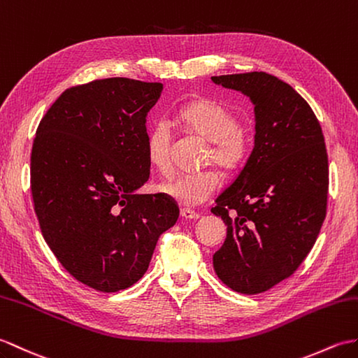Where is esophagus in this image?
I'll return each instance as SVG.
<instances>
[{"mask_svg":"<svg viewBox=\"0 0 358 358\" xmlns=\"http://www.w3.org/2000/svg\"><path fill=\"white\" fill-rule=\"evenodd\" d=\"M180 215L185 220H198L199 218V215L196 212H194V210H190V209H181Z\"/></svg>","mask_w":358,"mask_h":358,"instance_id":"obj_1","label":"esophagus"}]
</instances>
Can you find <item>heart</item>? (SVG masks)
<instances>
[{
  "label": "heart",
  "mask_w": 358,
  "mask_h": 358,
  "mask_svg": "<svg viewBox=\"0 0 358 358\" xmlns=\"http://www.w3.org/2000/svg\"><path fill=\"white\" fill-rule=\"evenodd\" d=\"M178 120L196 136L210 141L209 162L224 171H236L250 154L252 140L238 127V119L227 106L210 99H198L182 105ZM172 132L166 122H157L146 137V154L152 168L162 173L171 169L169 148ZM220 176L215 171L180 173L164 180L159 190L180 206L194 207L209 199L220 187Z\"/></svg>",
  "instance_id": "heart-1"
}]
</instances>
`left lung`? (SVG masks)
I'll return each instance as SVG.
<instances>
[{"mask_svg":"<svg viewBox=\"0 0 358 358\" xmlns=\"http://www.w3.org/2000/svg\"><path fill=\"white\" fill-rule=\"evenodd\" d=\"M212 82L255 105L253 151L210 210L227 226L213 268L238 293H264L297 270L325 220V140L311 106L279 78L252 71Z\"/></svg>","mask_w":358,"mask_h":358,"instance_id":"left-lung-1","label":"left lung"}]
</instances>
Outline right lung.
Returning a JSON list of instances; mask_svg holds the SVG:
<instances>
[{
	"mask_svg": "<svg viewBox=\"0 0 358 358\" xmlns=\"http://www.w3.org/2000/svg\"><path fill=\"white\" fill-rule=\"evenodd\" d=\"M163 84L127 78L65 90L41 120L30 159L31 195L57 261L97 292L115 293L146 273L159 236L178 220L149 178L146 117Z\"/></svg>",
	"mask_w": 358,
	"mask_h": 358,
	"instance_id": "1",
	"label": "right lung"
}]
</instances>
